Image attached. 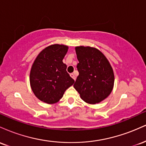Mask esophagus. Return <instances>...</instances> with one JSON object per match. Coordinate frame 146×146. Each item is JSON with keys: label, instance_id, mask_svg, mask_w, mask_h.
Listing matches in <instances>:
<instances>
[{"label": "esophagus", "instance_id": "obj_1", "mask_svg": "<svg viewBox=\"0 0 146 146\" xmlns=\"http://www.w3.org/2000/svg\"><path fill=\"white\" fill-rule=\"evenodd\" d=\"M70 75H71V77L73 79V80H76V75H75V73H71Z\"/></svg>", "mask_w": 146, "mask_h": 146}]
</instances>
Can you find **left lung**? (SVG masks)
I'll return each mask as SVG.
<instances>
[{
	"instance_id": "left-lung-1",
	"label": "left lung",
	"mask_w": 146,
	"mask_h": 146,
	"mask_svg": "<svg viewBox=\"0 0 146 146\" xmlns=\"http://www.w3.org/2000/svg\"><path fill=\"white\" fill-rule=\"evenodd\" d=\"M79 75L73 85L85 102L98 104L110 94L115 76L113 68L100 50L90 46H76Z\"/></svg>"
}]
</instances>
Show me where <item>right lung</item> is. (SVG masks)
I'll list each match as a JSON object with an SVG mask.
<instances>
[{"mask_svg":"<svg viewBox=\"0 0 146 146\" xmlns=\"http://www.w3.org/2000/svg\"><path fill=\"white\" fill-rule=\"evenodd\" d=\"M68 48L63 44L50 45L38 54L33 63L30 85L36 98L44 103L51 104L58 102L75 82L62 62Z\"/></svg>","mask_w":146,"mask_h":146,"instance_id":"right-lung-1","label":"right lung"}]
</instances>
